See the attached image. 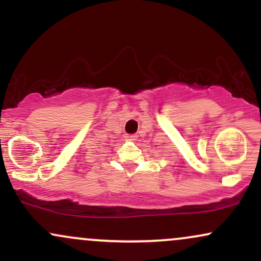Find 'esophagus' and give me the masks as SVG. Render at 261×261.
<instances>
[{"mask_svg":"<svg viewBox=\"0 0 261 261\" xmlns=\"http://www.w3.org/2000/svg\"><path fill=\"white\" fill-rule=\"evenodd\" d=\"M126 139L133 141V140L136 139V135H126Z\"/></svg>","mask_w":261,"mask_h":261,"instance_id":"34e87169","label":"esophagus"}]
</instances>
